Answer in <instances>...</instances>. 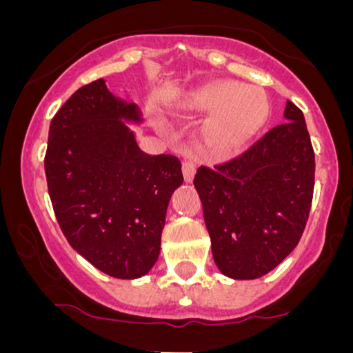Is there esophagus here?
Listing matches in <instances>:
<instances>
[{
	"label": "esophagus",
	"mask_w": 353,
	"mask_h": 353,
	"mask_svg": "<svg viewBox=\"0 0 353 353\" xmlns=\"http://www.w3.org/2000/svg\"><path fill=\"white\" fill-rule=\"evenodd\" d=\"M182 174H184L185 182H192L194 176H196V164L192 161H184L182 163Z\"/></svg>",
	"instance_id": "34e87169"
}]
</instances>
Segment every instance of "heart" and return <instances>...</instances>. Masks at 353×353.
I'll use <instances>...</instances> for the list:
<instances>
[{
  "instance_id": "heart-1",
  "label": "heart",
  "mask_w": 353,
  "mask_h": 353,
  "mask_svg": "<svg viewBox=\"0 0 353 353\" xmlns=\"http://www.w3.org/2000/svg\"><path fill=\"white\" fill-rule=\"evenodd\" d=\"M174 111L182 116L212 111L204 124L205 144L219 156H230L264 128L270 114V101L261 88L217 81L190 89L177 101Z\"/></svg>"
}]
</instances>
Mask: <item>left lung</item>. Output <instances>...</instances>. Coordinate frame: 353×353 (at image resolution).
<instances>
[{
  "label": "left lung",
  "instance_id": "1",
  "mask_svg": "<svg viewBox=\"0 0 353 353\" xmlns=\"http://www.w3.org/2000/svg\"><path fill=\"white\" fill-rule=\"evenodd\" d=\"M283 119L237 159L199 168L194 177L214 262L236 281L275 269L299 244L309 219L314 149L302 111L290 101Z\"/></svg>",
  "mask_w": 353,
  "mask_h": 353
}]
</instances>
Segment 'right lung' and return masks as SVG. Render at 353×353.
<instances>
[{"instance_id": "add662e5", "label": "right lung", "mask_w": 353, "mask_h": 353, "mask_svg": "<svg viewBox=\"0 0 353 353\" xmlns=\"http://www.w3.org/2000/svg\"><path fill=\"white\" fill-rule=\"evenodd\" d=\"M141 123L139 106L98 79L52 117L44 157L64 237L116 279H139L156 264L169 201L184 181L177 157L141 151L129 128Z\"/></svg>"}]
</instances>
